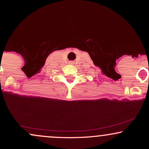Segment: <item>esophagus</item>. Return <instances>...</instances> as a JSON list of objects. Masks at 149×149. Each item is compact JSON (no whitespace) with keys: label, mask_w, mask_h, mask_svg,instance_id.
Wrapping results in <instances>:
<instances>
[{"label":"esophagus","mask_w":149,"mask_h":149,"mask_svg":"<svg viewBox=\"0 0 149 149\" xmlns=\"http://www.w3.org/2000/svg\"><path fill=\"white\" fill-rule=\"evenodd\" d=\"M70 64H73V62H70Z\"/></svg>","instance_id":"1"}]
</instances>
